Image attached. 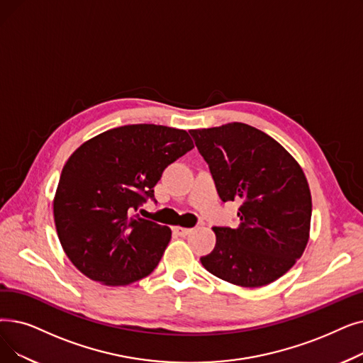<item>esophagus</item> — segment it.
I'll return each instance as SVG.
<instances>
[{
    "mask_svg": "<svg viewBox=\"0 0 363 363\" xmlns=\"http://www.w3.org/2000/svg\"><path fill=\"white\" fill-rule=\"evenodd\" d=\"M173 231H175L178 235H181V238H186V235H190L193 233V228H185V227H173Z\"/></svg>",
    "mask_w": 363,
    "mask_h": 363,
    "instance_id": "esophagus-1",
    "label": "esophagus"
}]
</instances>
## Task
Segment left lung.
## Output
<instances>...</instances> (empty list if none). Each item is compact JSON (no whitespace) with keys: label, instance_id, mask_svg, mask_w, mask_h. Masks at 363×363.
Here are the masks:
<instances>
[{"label":"left lung","instance_id":"1","mask_svg":"<svg viewBox=\"0 0 363 363\" xmlns=\"http://www.w3.org/2000/svg\"><path fill=\"white\" fill-rule=\"evenodd\" d=\"M190 133L220 200L242 203L238 228H212L216 245L201 265L233 285H270L308 243L311 193L301 166L276 139L245 123Z\"/></svg>","mask_w":363,"mask_h":363}]
</instances>
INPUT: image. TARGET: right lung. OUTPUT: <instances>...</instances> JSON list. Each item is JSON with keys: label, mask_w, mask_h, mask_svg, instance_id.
<instances>
[{"label": "right lung", "mask_w": 363, "mask_h": 363, "mask_svg": "<svg viewBox=\"0 0 363 363\" xmlns=\"http://www.w3.org/2000/svg\"><path fill=\"white\" fill-rule=\"evenodd\" d=\"M194 148L185 130L157 124L109 129L78 147L67 160L53 199L59 242L89 279L125 286L160 262L172 230L130 215L164 167Z\"/></svg>", "instance_id": "right-lung-1"}]
</instances>
